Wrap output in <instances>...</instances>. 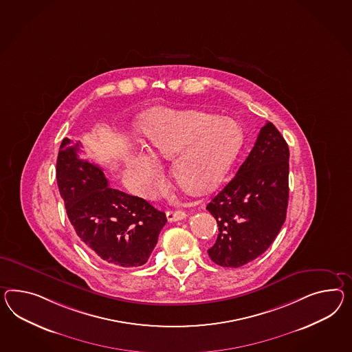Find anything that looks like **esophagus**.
Here are the masks:
<instances>
[{"label": "esophagus", "mask_w": 352, "mask_h": 352, "mask_svg": "<svg viewBox=\"0 0 352 352\" xmlns=\"http://www.w3.org/2000/svg\"><path fill=\"white\" fill-rule=\"evenodd\" d=\"M186 217H188V214L184 210H168L167 212V219L170 222H177V221H181V219H185Z\"/></svg>", "instance_id": "obj_1"}]
</instances>
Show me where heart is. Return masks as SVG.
<instances>
[{
  "instance_id": "b5f03b06",
  "label": "heart",
  "mask_w": 352,
  "mask_h": 352,
  "mask_svg": "<svg viewBox=\"0 0 352 352\" xmlns=\"http://www.w3.org/2000/svg\"><path fill=\"white\" fill-rule=\"evenodd\" d=\"M146 153L131 154L127 175L138 191L152 195L160 181L155 161L172 160V176L189 194H206L225 177L241 144V129L230 118L199 111L152 109L138 122Z\"/></svg>"
}]
</instances>
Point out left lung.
Here are the masks:
<instances>
[{
	"label": "left lung",
	"instance_id": "1",
	"mask_svg": "<svg viewBox=\"0 0 352 352\" xmlns=\"http://www.w3.org/2000/svg\"><path fill=\"white\" fill-rule=\"evenodd\" d=\"M289 158L286 140L267 122L234 179L207 206L219 232L208 250L216 264L243 267L274 241L289 204Z\"/></svg>",
	"mask_w": 352,
	"mask_h": 352
}]
</instances>
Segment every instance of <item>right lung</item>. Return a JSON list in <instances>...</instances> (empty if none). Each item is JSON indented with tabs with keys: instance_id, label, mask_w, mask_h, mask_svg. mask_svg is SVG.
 <instances>
[{
	"instance_id": "obj_1",
	"label": "right lung",
	"mask_w": 352,
	"mask_h": 352,
	"mask_svg": "<svg viewBox=\"0 0 352 352\" xmlns=\"http://www.w3.org/2000/svg\"><path fill=\"white\" fill-rule=\"evenodd\" d=\"M80 142L65 138L60 145L56 179L66 213L84 246L112 265L145 264L166 214L144 199L109 188L100 166L79 158Z\"/></svg>"
}]
</instances>
